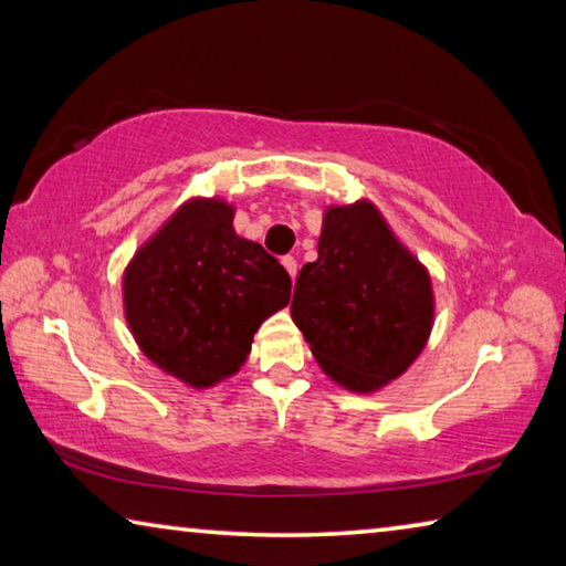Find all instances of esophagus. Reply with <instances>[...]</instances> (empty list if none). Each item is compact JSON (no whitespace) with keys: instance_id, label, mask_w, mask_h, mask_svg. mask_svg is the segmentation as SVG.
<instances>
[{"instance_id":"1","label":"esophagus","mask_w":566,"mask_h":566,"mask_svg":"<svg viewBox=\"0 0 566 566\" xmlns=\"http://www.w3.org/2000/svg\"><path fill=\"white\" fill-rule=\"evenodd\" d=\"M282 266H284L286 274H290V276H292V282H294V280H296V270H300V266H296V260H294V256H284V260H282Z\"/></svg>"}]
</instances>
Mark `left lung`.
<instances>
[{"label":"left lung","mask_w":566,"mask_h":566,"mask_svg":"<svg viewBox=\"0 0 566 566\" xmlns=\"http://www.w3.org/2000/svg\"><path fill=\"white\" fill-rule=\"evenodd\" d=\"M434 306L429 270L371 199L324 209L292 319L334 385L375 395L399 379L427 347Z\"/></svg>","instance_id":"left-lung-1"}]
</instances>
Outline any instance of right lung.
<instances>
[{"mask_svg":"<svg viewBox=\"0 0 566 566\" xmlns=\"http://www.w3.org/2000/svg\"><path fill=\"white\" fill-rule=\"evenodd\" d=\"M232 222L234 205L224 197H189L122 276L124 319L137 347L191 389L234 377L262 322L290 304V274Z\"/></svg>","mask_w":566,"mask_h":566,"instance_id":"obj_1","label":"right lung"}]
</instances>
